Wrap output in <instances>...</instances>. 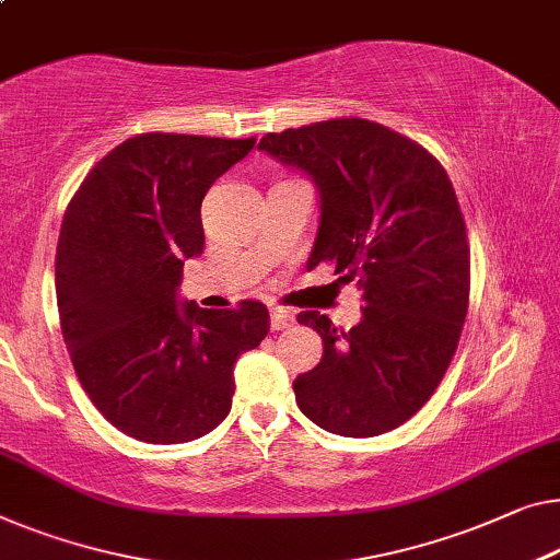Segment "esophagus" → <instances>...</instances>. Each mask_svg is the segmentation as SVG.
Listing matches in <instances>:
<instances>
[{
  "label": "esophagus",
  "instance_id": "obj_1",
  "mask_svg": "<svg viewBox=\"0 0 560 560\" xmlns=\"http://www.w3.org/2000/svg\"><path fill=\"white\" fill-rule=\"evenodd\" d=\"M294 322H296V314L291 312V308H287V306H271V329L273 331L289 329Z\"/></svg>",
  "mask_w": 560,
  "mask_h": 560
}]
</instances>
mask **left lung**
<instances>
[{
	"instance_id": "1",
	"label": "left lung",
	"mask_w": 560,
	"mask_h": 560,
	"mask_svg": "<svg viewBox=\"0 0 560 560\" xmlns=\"http://www.w3.org/2000/svg\"><path fill=\"white\" fill-rule=\"evenodd\" d=\"M258 150L312 175L322 219L308 269L331 264L364 302L349 331L327 314L296 316L324 341L322 362L294 380L299 410L334 435L395 430L445 377L470 302L453 183L420 143L364 118L266 132Z\"/></svg>"
}]
</instances>
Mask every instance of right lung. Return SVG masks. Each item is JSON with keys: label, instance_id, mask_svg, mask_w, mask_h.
Returning a JSON list of instances; mask_svg holds the SVG:
<instances>
[{"label": "right lung", "instance_id": "right-lung-1", "mask_svg": "<svg viewBox=\"0 0 560 560\" xmlns=\"http://www.w3.org/2000/svg\"><path fill=\"white\" fill-rule=\"evenodd\" d=\"M256 138L143 132L113 148L67 206L55 258L62 337L82 389L125 435L178 445L231 410L233 364L269 334V308L178 306L203 254L200 203Z\"/></svg>", "mask_w": 560, "mask_h": 560}]
</instances>
